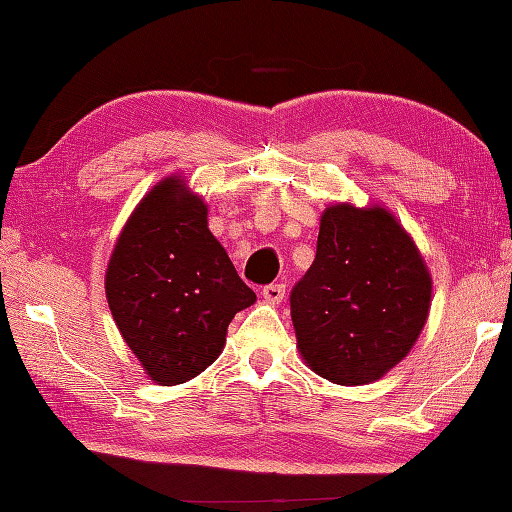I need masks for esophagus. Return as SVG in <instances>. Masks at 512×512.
<instances>
[{"mask_svg":"<svg viewBox=\"0 0 512 512\" xmlns=\"http://www.w3.org/2000/svg\"><path fill=\"white\" fill-rule=\"evenodd\" d=\"M262 295L270 303H279L281 299L286 297V286L284 284H268V286H264Z\"/></svg>","mask_w":512,"mask_h":512,"instance_id":"34e87169","label":"esophagus"}]
</instances>
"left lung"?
<instances>
[{"label": "left lung", "instance_id": "left-lung-1", "mask_svg": "<svg viewBox=\"0 0 512 512\" xmlns=\"http://www.w3.org/2000/svg\"><path fill=\"white\" fill-rule=\"evenodd\" d=\"M429 306V270L394 215L380 206L325 209L317 255L290 292L312 372L336 385L378 380L416 343Z\"/></svg>", "mask_w": 512, "mask_h": 512}]
</instances>
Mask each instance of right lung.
I'll return each instance as SVG.
<instances>
[{
  "instance_id": "right-lung-1",
  "label": "right lung",
  "mask_w": 512,
  "mask_h": 512,
  "mask_svg": "<svg viewBox=\"0 0 512 512\" xmlns=\"http://www.w3.org/2000/svg\"><path fill=\"white\" fill-rule=\"evenodd\" d=\"M206 224L202 198L171 176L136 206L107 266L112 317L158 385L204 372L228 323L257 299Z\"/></svg>"
}]
</instances>
